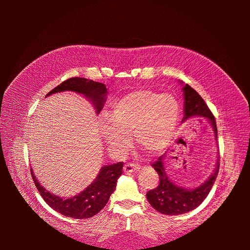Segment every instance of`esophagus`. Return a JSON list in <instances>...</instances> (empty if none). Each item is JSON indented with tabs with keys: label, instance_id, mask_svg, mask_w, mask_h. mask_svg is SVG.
<instances>
[{
	"label": "esophagus",
	"instance_id": "esophagus-1",
	"mask_svg": "<svg viewBox=\"0 0 250 250\" xmlns=\"http://www.w3.org/2000/svg\"><path fill=\"white\" fill-rule=\"evenodd\" d=\"M139 166L137 165V164H132V163H130V164H126L124 167H123V171L125 172V173H132V172H137V171H139Z\"/></svg>",
	"mask_w": 250,
	"mask_h": 250
}]
</instances>
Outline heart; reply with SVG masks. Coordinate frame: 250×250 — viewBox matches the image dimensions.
<instances>
[{
	"label": "heart",
	"instance_id": "1",
	"mask_svg": "<svg viewBox=\"0 0 250 250\" xmlns=\"http://www.w3.org/2000/svg\"><path fill=\"white\" fill-rule=\"evenodd\" d=\"M178 119V103L173 96L137 89L112 103L110 117L102 116L101 134L118 155L129 149L132 135L142 150L157 155L171 144Z\"/></svg>",
	"mask_w": 250,
	"mask_h": 250
}]
</instances>
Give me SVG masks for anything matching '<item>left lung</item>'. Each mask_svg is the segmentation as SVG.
Masks as SVG:
<instances>
[{
  "instance_id": "8db88e82",
  "label": "left lung",
  "mask_w": 250,
  "mask_h": 250,
  "mask_svg": "<svg viewBox=\"0 0 250 250\" xmlns=\"http://www.w3.org/2000/svg\"><path fill=\"white\" fill-rule=\"evenodd\" d=\"M183 93L185 102L184 119L181 122L184 123L187 120L194 117L206 118L211 126L215 140L217 141L216 121L206 102L203 101L200 95L188 84H184ZM165 157L166 153L158 157V160L152 165V167L160 176V184L155 188L150 190L146 194L147 200L154 209L165 215H181L195 209L207 198L215 183L219 172V165H220L219 164V157H217L214 172L203 184L194 188H183L173 183L166 173Z\"/></svg>"
}]
</instances>
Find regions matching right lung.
<instances>
[{"mask_svg": "<svg viewBox=\"0 0 250 250\" xmlns=\"http://www.w3.org/2000/svg\"><path fill=\"white\" fill-rule=\"evenodd\" d=\"M65 90L84 96L94 105L97 115H99L106 101V85L94 80L79 77L70 78L60 83L58 86L48 93L46 97ZM122 168L123 163L104 166L92 184L79 194L67 198H62L46 190L37 180L32 169L31 175L41 196L53 209L70 218L87 219L97 215L106 206L110 195L115 191L117 181L122 174Z\"/></svg>", "mask_w": 250, "mask_h": 250, "instance_id": "right-lung-1", "label": "right lung"}]
</instances>
